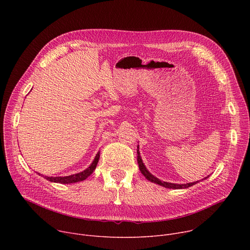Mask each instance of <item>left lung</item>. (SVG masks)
<instances>
[{
    "label": "left lung",
    "mask_w": 250,
    "mask_h": 250,
    "mask_svg": "<svg viewBox=\"0 0 250 250\" xmlns=\"http://www.w3.org/2000/svg\"><path fill=\"white\" fill-rule=\"evenodd\" d=\"M137 154H138V155H137V163H138L140 172L142 173V175H144V176L146 178L147 180H149V181H151V182H153V183H155V184H158V185H160V186H163V187L169 188V189H184V188H189V187H191V186H193V185H195V184H197V183L199 182V181H197V182L187 183V184H173V183L163 182V181L159 180L158 178L154 177L151 173H149L148 170L146 168V166H145L144 162H142L141 157H140V155H139L138 146H137ZM206 178H208V177H206ZM206 178H205V179H206Z\"/></svg>",
    "instance_id": "left-lung-1"
}]
</instances>
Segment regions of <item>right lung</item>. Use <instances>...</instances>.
I'll return each mask as SVG.
<instances>
[{
    "instance_id": "obj_1",
    "label": "right lung",
    "mask_w": 250,
    "mask_h": 250,
    "mask_svg": "<svg viewBox=\"0 0 250 250\" xmlns=\"http://www.w3.org/2000/svg\"><path fill=\"white\" fill-rule=\"evenodd\" d=\"M99 158H100V152L97 153L93 163L83 172L74 174V175H70V176H65V177H48L45 176L44 178L46 180L50 181V182H55V183H61V184H71V183H76L79 181H83L94 172L98 162H99Z\"/></svg>"
}]
</instances>
